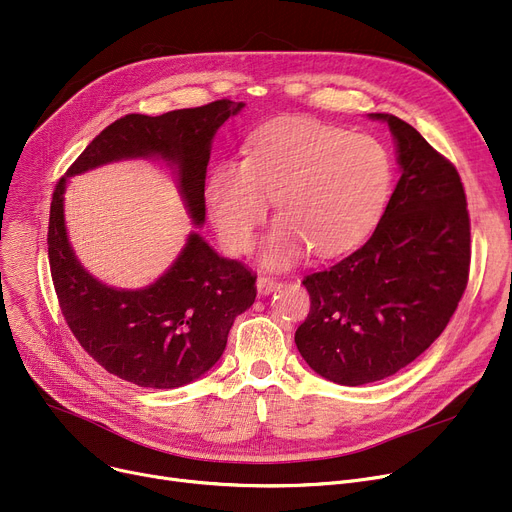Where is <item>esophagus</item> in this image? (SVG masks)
I'll return each mask as SVG.
<instances>
[{
    "mask_svg": "<svg viewBox=\"0 0 512 512\" xmlns=\"http://www.w3.org/2000/svg\"><path fill=\"white\" fill-rule=\"evenodd\" d=\"M280 286H282V284H280L278 280L263 276V278H259V280H257V294H259V297H265V294H272V292H276Z\"/></svg>",
    "mask_w": 512,
    "mask_h": 512,
    "instance_id": "obj_1",
    "label": "esophagus"
}]
</instances>
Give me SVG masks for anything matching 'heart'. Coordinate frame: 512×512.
I'll return each instance as SVG.
<instances>
[{
  "label": "heart",
  "instance_id": "b5f03b06",
  "mask_svg": "<svg viewBox=\"0 0 512 512\" xmlns=\"http://www.w3.org/2000/svg\"><path fill=\"white\" fill-rule=\"evenodd\" d=\"M392 184L386 147L367 134L309 118L263 126L247 159H224L205 184V203L224 245L247 253L270 213L278 222L261 245L265 267H288L309 247L338 255L378 224Z\"/></svg>",
  "mask_w": 512,
  "mask_h": 512
}]
</instances>
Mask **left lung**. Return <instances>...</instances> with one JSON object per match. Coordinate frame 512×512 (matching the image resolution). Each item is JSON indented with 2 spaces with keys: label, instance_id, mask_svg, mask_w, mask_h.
I'll return each mask as SVG.
<instances>
[{
  "label": "left lung",
  "instance_id": "left-lung-1",
  "mask_svg": "<svg viewBox=\"0 0 512 512\" xmlns=\"http://www.w3.org/2000/svg\"><path fill=\"white\" fill-rule=\"evenodd\" d=\"M400 178L363 247L303 280L311 311L294 334L307 365L334 384L390 378L444 332L459 305L471 259L459 172L392 114Z\"/></svg>",
  "mask_w": 512,
  "mask_h": 512
}]
</instances>
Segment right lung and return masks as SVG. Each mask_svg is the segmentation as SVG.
<instances>
[{"label":"right lung","instance_id":"1","mask_svg":"<svg viewBox=\"0 0 512 512\" xmlns=\"http://www.w3.org/2000/svg\"><path fill=\"white\" fill-rule=\"evenodd\" d=\"M242 107V101L220 99L161 116L128 114L97 134L53 193L47 251L66 324L101 367L130 384L172 390L199 380L220 361L234 319L255 303V276L191 230L155 282L107 286L85 270L70 245L66 186L72 176L114 161L159 159L174 174L188 218L201 228L215 132Z\"/></svg>","mask_w":512,"mask_h":512}]
</instances>
